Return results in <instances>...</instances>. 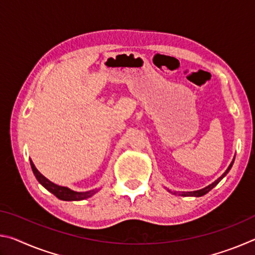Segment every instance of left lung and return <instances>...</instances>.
<instances>
[{
	"mask_svg": "<svg viewBox=\"0 0 255 255\" xmlns=\"http://www.w3.org/2000/svg\"><path fill=\"white\" fill-rule=\"evenodd\" d=\"M234 159H235V156L233 157V161L231 162L230 165H228L227 170H226L225 172H224V173H223L221 176H219V178H218L217 180H215L213 183H210L209 185H207V187H205V188H202V189H200V190H196V191H187V192H184V191H182V192H180V191H171V190H169V189H167V191L171 192V193H173V195H179V196H182V197H201V196H204V195H206L207 192H209L211 189L215 188L216 185H217L219 182H221V181H222L224 178H225L226 174H227L228 172H230V170L232 169L233 163H234Z\"/></svg>",
	"mask_w": 255,
	"mask_h": 255,
	"instance_id": "8db88e82",
	"label": "left lung"
}]
</instances>
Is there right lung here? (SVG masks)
Instances as JSON below:
<instances>
[{"mask_svg": "<svg viewBox=\"0 0 255 255\" xmlns=\"http://www.w3.org/2000/svg\"><path fill=\"white\" fill-rule=\"evenodd\" d=\"M30 165H31L32 172L34 176H36V179L38 180V182L60 200H64V201L84 200V199H88L90 197H92L93 195H96V193L99 191L98 189H93V190H90V191L79 192V191H74V190H72L67 187H62V185L56 184L54 182H51V181H49L47 178H45V176L36 169V166H34V164L31 159H30Z\"/></svg>", "mask_w": 255, "mask_h": 255, "instance_id": "1", "label": "right lung"}]
</instances>
